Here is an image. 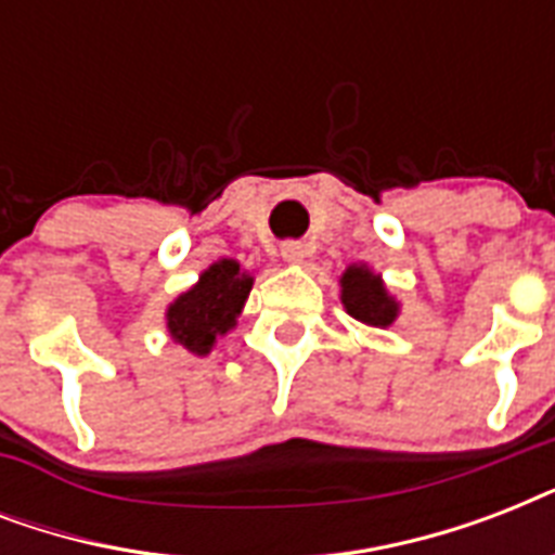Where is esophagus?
I'll return each instance as SVG.
<instances>
[{"mask_svg": "<svg viewBox=\"0 0 555 555\" xmlns=\"http://www.w3.org/2000/svg\"><path fill=\"white\" fill-rule=\"evenodd\" d=\"M305 256H308V250H305L302 242H285V244H282V259L291 261V264H299V261H305Z\"/></svg>", "mask_w": 555, "mask_h": 555, "instance_id": "esophagus-1", "label": "esophagus"}]
</instances>
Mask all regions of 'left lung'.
<instances>
[{"instance_id": "obj_1", "label": "left lung", "mask_w": 555, "mask_h": 555, "mask_svg": "<svg viewBox=\"0 0 555 555\" xmlns=\"http://www.w3.org/2000/svg\"><path fill=\"white\" fill-rule=\"evenodd\" d=\"M343 305L354 320L386 328L397 317V302L386 294V287L369 268H348L343 273Z\"/></svg>"}]
</instances>
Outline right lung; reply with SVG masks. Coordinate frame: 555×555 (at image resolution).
Returning <instances> with one entry per match:
<instances>
[{
    "mask_svg": "<svg viewBox=\"0 0 555 555\" xmlns=\"http://www.w3.org/2000/svg\"><path fill=\"white\" fill-rule=\"evenodd\" d=\"M253 287V276L242 273L238 261L221 259L201 273V282L169 305L167 325L176 343L192 354H207L216 337L227 334L242 313Z\"/></svg>",
    "mask_w": 555,
    "mask_h": 555,
    "instance_id": "right-lung-1",
    "label": "right lung"
}]
</instances>
